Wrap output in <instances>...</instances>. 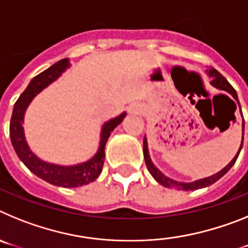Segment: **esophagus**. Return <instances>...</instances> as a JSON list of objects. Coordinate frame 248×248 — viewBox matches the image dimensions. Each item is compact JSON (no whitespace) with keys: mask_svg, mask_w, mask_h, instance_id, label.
<instances>
[{"mask_svg":"<svg viewBox=\"0 0 248 248\" xmlns=\"http://www.w3.org/2000/svg\"><path fill=\"white\" fill-rule=\"evenodd\" d=\"M129 111H130V113H133V114H140V108H139V105H137V104H134V105H131L130 108H129Z\"/></svg>","mask_w":248,"mask_h":248,"instance_id":"34e87169","label":"esophagus"}]
</instances>
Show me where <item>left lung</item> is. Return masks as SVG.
<instances>
[{
  "label": "left lung",
  "mask_w": 248,
  "mask_h": 248,
  "mask_svg": "<svg viewBox=\"0 0 248 248\" xmlns=\"http://www.w3.org/2000/svg\"><path fill=\"white\" fill-rule=\"evenodd\" d=\"M207 74H209V77H211V85H214L215 88L220 89V91H225V92H227L229 94H231L232 97H233V99L238 103L237 93H236V91L233 89V87H232V85L227 82V79L222 76V74L218 73V72L216 71L215 68H210V69H207ZM238 105H240V103H238ZM242 131H245V122L242 123ZM242 144H244V137H242V141H241V145H240V149H238V151H237V154H236L235 157H233V159L230 161L229 165L225 166V168H223L221 171H218L217 174L212 175V176L205 177V179H200V180H196V181H192V183H179V181H175V180H172V179H170V177L165 176L163 172L160 171L159 169H157L156 166L153 164V161H151V159H150V155H149V150H148V141H146V137H144L143 151H144V159H145L146 168H148L149 172L153 175V177H154L157 183L161 184V185L165 186V187H170V189L185 190V191H190V190L202 189V187L212 185V184H215L217 180H220L221 177L226 174L230 169L233 166V164L236 163V160H237V157H238V154H240L241 149H242Z\"/></svg>",
  "instance_id": "1"
}]
</instances>
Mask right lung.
Segmentation results:
<instances>
[{"instance_id":"1","label":"right lung","mask_w":248,"mask_h":248,"mask_svg":"<svg viewBox=\"0 0 248 248\" xmlns=\"http://www.w3.org/2000/svg\"><path fill=\"white\" fill-rule=\"evenodd\" d=\"M69 65L71 64H69L68 58L61 59L59 62L54 63L45 72L34 77L33 79L30 82V84L27 85L25 92L17 99L16 104L13 107L10 123L11 143H12L13 149L16 151L19 160L30 169V171L41 177L42 180L47 181L52 185L62 186V187H77V186L87 185L99 176L105 159V144L108 141L111 131L119 125L126 115V113H122L118 117L113 118V119L103 124L102 133H100V143L97 154L85 163L72 166H61L56 165V164L46 163L38 156H36L33 151L31 150L30 146H28L25 133H23L22 124H23L25 111L37 94L42 92L50 83L54 82L58 77H61V74Z\"/></svg>"}]
</instances>
